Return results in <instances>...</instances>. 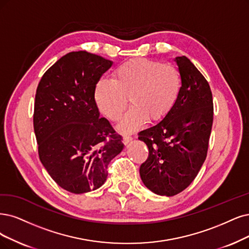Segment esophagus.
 I'll return each instance as SVG.
<instances>
[{"label":"esophagus","mask_w":249,"mask_h":249,"mask_svg":"<svg viewBox=\"0 0 249 249\" xmlns=\"http://www.w3.org/2000/svg\"><path fill=\"white\" fill-rule=\"evenodd\" d=\"M131 141H132V137H131L130 135H128V134H123V142H124L125 144H127L128 142H131Z\"/></svg>","instance_id":"34e87169"}]
</instances>
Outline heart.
<instances>
[{
    "label": "heart",
    "mask_w": 249,
    "mask_h": 249,
    "mask_svg": "<svg viewBox=\"0 0 249 249\" xmlns=\"http://www.w3.org/2000/svg\"><path fill=\"white\" fill-rule=\"evenodd\" d=\"M181 73L170 63L137 58L128 60L112 72L110 81L100 78L94 86L93 98L99 112L117 121L131 105L119 124L123 131L142 126L146 119L158 121L166 115L179 95Z\"/></svg>",
    "instance_id": "obj_1"
}]
</instances>
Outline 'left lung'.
<instances>
[{
    "label": "left lung",
    "instance_id": "obj_1",
    "mask_svg": "<svg viewBox=\"0 0 249 249\" xmlns=\"http://www.w3.org/2000/svg\"><path fill=\"white\" fill-rule=\"evenodd\" d=\"M181 89L162 121L139 133L149 148L141 165L144 186L161 196L187 189L203 165L213 122V93L208 82L186 56L176 59Z\"/></svg>",
    "mask_w": 249,
    "mask_h": 249
}]
</instances>
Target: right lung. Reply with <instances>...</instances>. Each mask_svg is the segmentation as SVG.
I'll use <instances>...</instances> for the list:
<instances>
[{"mask_svg": "<svg viewBox=\"0 0 249 249\" xmlns=\"http://www.w3.org/2000/svg\"><path fill=\"white\" fill-rule=\"evenodd\" d=\"M113 62L86 51L70 52L43 75L35 98L39 157L59 187L73 194L104 185L107 166L124 144L99 118L93 90Z\"/></svg>", "mask_w": 249, "mask_h": 249, "instance_id": "right-lung-1", "label": "right lung"}]
</instances>
